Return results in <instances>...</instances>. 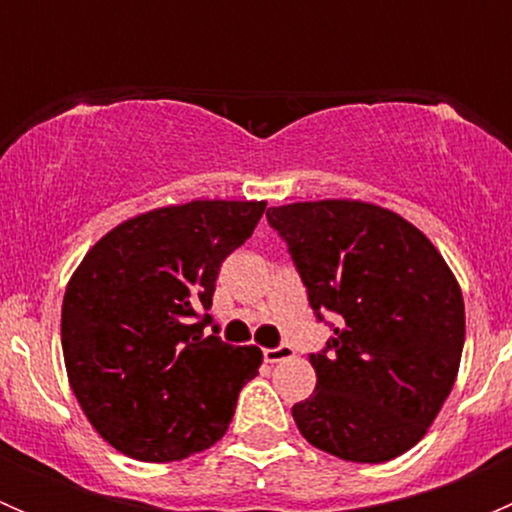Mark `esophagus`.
<instances>
[{
	"instance_id": "1",
	"label": "esophagus",
	"mask_w": 512,
	"mask_h": 512,
	"mask_svg": "<svg viewBox=\"0 0 512 512\" xmlns=\"http://www.w3.org/2000/svg\"><path fill=\"white\" fill-rule=\"evenodd\" d=\"M294 356V349L289 344H282V347L275 349H265V361L267 364H277V361H287Z\"/></svg>"
}]
</instances>
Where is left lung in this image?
I'll return each mask as SVG.
<instances>
[{
    "label": "left lung",
    "instance_id": "obj_1",
    "mask_svg": "<svg viewBox=\"0 0 512 512\" xmlns=\"http://www.w3.org/2000/svg\"><path fill=\"white\" fill-rule=\"evenodd\" d=\"M287 240L309 304L337 314L309 356L317 386L292 406L299 433L342 461L384 463L414 448L456 384L466 307L431 240L364 200H309L267 210Z\"/></svg>",
    "mask_w": 512,
    "mask_h": 512
}]
</instances>
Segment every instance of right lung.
I'll list each match as a JSON object with an SVG mask.
<instances>
[{
    "label": "right lung",
    "mask_w": 512,
    "mask_h": 512,
    "mask_svg": "<svg viewBox=\"0 0 512 512\" xmlns=\"http://www.w3.org/2000/svg\"><path fill=\"white\" fill-rule=\"evenodd\" d=\"M265 200H190L108 230L71 275L61 349L71 391L103 441L146 463L215 446L255 379L260 347L205 337L220 265Z\"/></svg>",
    "instance_id": "right-lung-1"
}]
</instances>
